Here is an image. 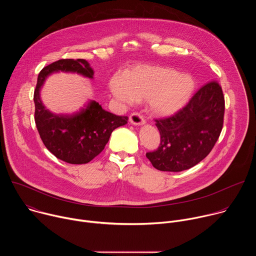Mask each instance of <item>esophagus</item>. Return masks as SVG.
<instances>
[{
    "instance_id": "34e87169",
    "label": "esophagus",
    "mask_w": 256,
    "mask_h": 256,
    "mask_svg": "<svg viewBox=\"0 0 256 256\" xmlns=\"http://www.w3.org/2000/svg\"><path fill=\"white\" fill-rule=\"evenodd\" d=\"M130 122L134 126H142V124H144L146 120H144V118L142 116H140L136 112H134L130 116Z\"/></svg>"
}]
</instances>
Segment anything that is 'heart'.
I'll return each instance as SVG.
<instances>
[{"mask_svg":"<svg viewBox=\"0 0 256 256\" xmlns=\"http://www.w3.org/2000/svg\"><path fill=\"white\" fill-rule=\"evenodd\" d=\"M114 97L130 104L144 100L150 112L161 118L175 116L190 101L196 82L190 74H179L176 68L164 66H138L116 75L109 82Z\"/></svg>","mask_w":256,"mask_h":256,"instance_id":"b5f03b06","label":"heart"}]
</instances>
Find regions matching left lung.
Returning a JSON list of instances; mask_svg holds the SVG:
<instances>
[{"label": "left lung", "mask_w": 256, "mask_h": 256, "mask_svg": "<svg viewBox=\"0 0 256 256\" xmlns=\"http://www.w3.org/2000/svg\"><path fill=\"white\" fill-rule=\"evenodd\" d=\"M225 100L221 86L212 81L202 87L175 116L156 120L161 136L158 150L146 154L160 171L179 172L204 159L223 128Z\"/></svg>", "instance_id": "left-lung-1"}]
</instances>
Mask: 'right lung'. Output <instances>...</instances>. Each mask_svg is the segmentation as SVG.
<instances>
[{"label":"right lung","instance_id":"1","mask_svg":"<svg viewBox=\"0 0 256 256\" xmlns=\"http://www.w3.org/2000/svg\"><path fill=\"white\" fill-rule=\"evenodd\" d=\"M76 72L92 79L94 70L86 60H60L44 68L34 91L35 124L46 149L58 159L70 164H86L99 155L112 132L128 124V116L108 112L90 100L72 114H54L44 105L40 90L54 72Z\"/></svg>","mask_w":256,"mask_h":256}]
</instances>
